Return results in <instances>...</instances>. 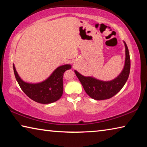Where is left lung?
<instances>
[{
    "label": "left lung",
    "instance_id": "left-lung-1",
    "mask_svg": "<svg viewBox=\"0 0 147 147\" xmlns=\"http://www.w3.org/2000/svg\"><path fill=\"white\" fill-rule=\"evenodd\" d=\"M125 47V61L123 71L119 75L110 81H103L93 76H85L74 71L76 76L82 85L86 93L94 100H100L110 98L120 91L128 78L130 71V58L128 47Z\"/></svg>",
    "mask_w": 147,
    "mask_h": 147
}]
</instances>
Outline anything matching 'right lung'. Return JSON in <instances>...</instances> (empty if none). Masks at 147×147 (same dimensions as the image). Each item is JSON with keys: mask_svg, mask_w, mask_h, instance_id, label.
Segmentation results:
<instances>
[{"mask_svg": "<svg viewBox=\"0 0 147 147\" xmlns=\"http://www.w3.org/2000/svg\"><path fill=\"white\" fill-rule=\"evenodd\" d=\"M15 76L22 90L32 100L41 104H50L61 98L63 92V76L71 65L65 64L57 67L45 80L39 83L26 82L21 78L13 63Z\"/></svg>", "mask_w": 147, "mask_h": 147, "instance_id": "obj_1", "label": "right lung"}]
</instances>
